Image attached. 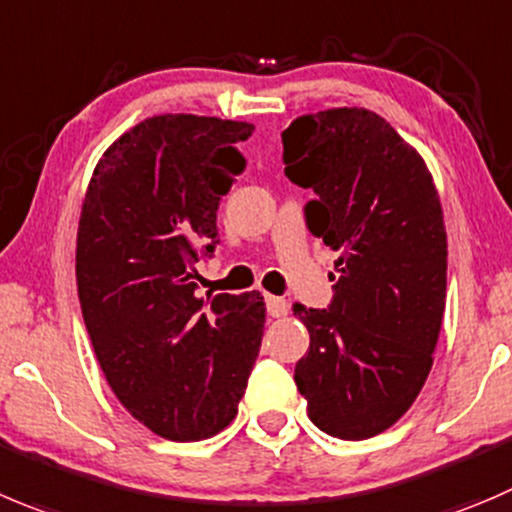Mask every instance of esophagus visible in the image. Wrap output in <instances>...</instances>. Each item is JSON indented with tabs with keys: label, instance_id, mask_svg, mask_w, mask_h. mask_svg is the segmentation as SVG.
Masks as SVG:
<instances>
[{
	"label": "esophagus",
	"instance_id": "obj_1",
	"mask_svg": "<svg viewBox=\"0 0 512 512\" xmlns=\"http://www.w3.org/2000/svg\"><path fill=\"white\" fill-rule=\"evenodd\" d=\"M266 309H269V314L274 316V319H281V316L289 314V304H286V299H279V296H266Z\"/></svg>",
	"mask_w": 512,
	"mask_h": 512
}]
</instances>
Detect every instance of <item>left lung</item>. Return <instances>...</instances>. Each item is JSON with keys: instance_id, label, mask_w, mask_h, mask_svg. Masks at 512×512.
<instances>
[{"instance_id": "obj_1", "label": "left lung", "mask_w": 512, "mask_h": 512, "mask_svg": "<svg viewBox=\"0 0 512 512\" xmlns=\"http://www.w3.org/2000/svg\"><path fill=\"white\" fill-rule=\"evenodd\" d=\"M281 143L289 180L316 193L306 226L339 251L329 309L294 306L311 337L296 387L321 432L367 440L432 369L447 294L440 196L422 155L367 107L301 115Z\"/></svg>"}]
</instances>
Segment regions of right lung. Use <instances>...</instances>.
I'll list each match as a JSON object with an SVG mask.
<instances>
[{
  "label": "right lung",
  "mask_w": 512,
  "mask_h": 512,
  "mask_svg": "<svg viewBox=\"0 0 512 512\" xmlns=\"http://www.w3.org/2000/svg\"><path fill=\"white\" fill-rule=\"evenodd\" d=\"M253 125L155 115L92 170L77 226V294L92 349L120 405L165 440L231 425L259 357L264 296H196L198 251L218 243L221 196Z\"/></svg>",
  "instance_id": "1"
}]
</instances>
